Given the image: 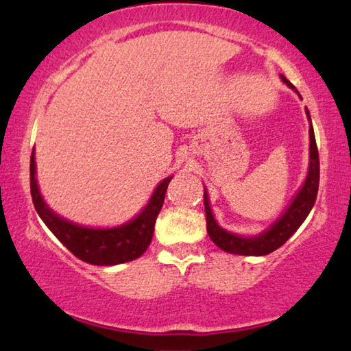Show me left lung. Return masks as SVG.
<instances>
[{
	"label": "left lung",
	"mask_w": 351,
	"mask_h": 351,
	"mask_svg": "<svg viewBox=\"0 0 351 351\" xmlns=\"http://www.w3.org/2000/svg\"><path fill=\"white\" fill-rule=\"evenodd\" d=\"M282 82L289 88L295 90V86L287 80L284 75H281ZM295 93H298L295 90ZM300 96V95H298ZM306 117L310 120V167H308V175L303 186L298 191L295 199L292 200L286 212L278 221H274L268 230L254 237H244L232 234V232L223 230L213 218L212 208H210V200L207 191H204V205L205 215H207V232L215 244L219 249L228 252V254L236 255H250V256H261L268 255L271 252L279 249L282 244H286L289 237L295 232L300 224L305 221L308 213L311 212L313 205L316 202L317 188H319V156H317V146L315 139V132L311 127V117L308 109Z\"/></svg>",
	"instance_id": "obj_1"
}]
</instances>
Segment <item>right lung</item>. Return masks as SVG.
Wrapping results in <instances>:
<instances>
[{
  "label": "right lung",
  "mask_w": 351,
  "mask_h": 351,
  "mask_svg": "<svg viewBox=\"0 0 351 351\" xmlns=\"http://www.w3.org/2000/svg\"><path fill=\"white\" fill-rule=\"evenodd\" d=\"M35 152L30 157V193L35 210L43 219L51 232L72 252V254L90 265L112 266L127 263L141 256L151 244L154 236V224L160 212L163 199L171 181L168 176L154 191L151 200L136 218L121 226L107 228H85L54 213L41 197L35 178Z\"/></svg>",
  "instance_id": "right-lung-1"
}]
</instances>
